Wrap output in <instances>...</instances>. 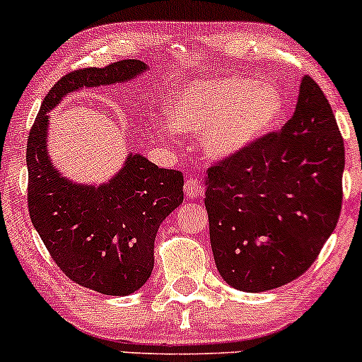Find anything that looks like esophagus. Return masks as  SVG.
<instances>
[{
    "label": "esophagus",
    "instance_id": "34e87169",
    "mask_svg": "<svg viewBox=\"0 0 362 362\" xmlns=\"http://www.w3.org/2000/svg\"><path fill=\"white\" fill-rule=\"evenodd\" d=\"M184 190L187 199H199L204 192V187H202L201 182L197 178H187L185 184H184Z\"/></svg>",
    "mask_w": 362,
    "mask_h": 362
}]
</instances>
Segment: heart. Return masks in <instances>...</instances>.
<instances>
[{
	"label": "heart",
	"instance_id": "b5f03b06",
	"mask_svg": "<svg viewBox=\"0 0 362 362\" xmlns=\"http://www.w3.org/2000/svg\"><path fill=\"white\" fill-rule=\"evenodd\" d=\"M172 127L204 136L211 156L231 158L277 127L284 112L281 91L247 76H223L182 86L167 105Z\"/></svg>",
	"mask_w": 362,
	"mask_h": 362
}]
</instances>
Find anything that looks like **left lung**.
Masks as SVG:
<instances>
[{
  "label": "left lung",
  "mask_w": 362,
  "mask_h": 362,
  "mask_svg": "<svg viewBox=\"0 0 362 362\" xmlns=\"http://www.w3.org/2000/svg\"><path fill=\"white\" fill-rule=\"evenodd\" d=\"M344 165L330 103L305 74L279 132L207 170L211 248L231 288L260 293L308 271L337 226Z\"/></svg>",
  "instance_id": "obj_1"
}]
</instances>
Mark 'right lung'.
Listing matches in <instances>:
<instances>
[{
	"mask_svg": "<svg viewBox=\"0 0 362 362\" xmlns=\"http://www.w3.org/2000/svg\"><path fill=\"white\" fill-rule=\"evenodd\" d=\"M139 59L85 68L62 76L45 95L28 134V213L52 260L73 282L109 296H127L149 279L158 228L184 201V175L129 155L107 184L62 177L47 151L49 112L66 95L88 86L134 80Z\"/></svg>",
	"mask_w": 362,
	"mask_h": 362,
	"instance_id": "1",
	"label": "right lung"
}]
</instances>
